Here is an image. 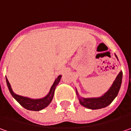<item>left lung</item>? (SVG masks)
Listing matches in <instances>:
<instances>
[{"instance_id":"left-lung-1","label":"left lung","mask_w":131,"mask_h":131,"mask_svg":"<svg viewBox=\"0 0 131 131\" xmlns=\"http://www.w3.org/2000/svg\"><path fill=\"white\" fill-rule=\"evenodd\" d=\"M116 56V55H115ZM117 59V56H116ZM122 78V72L121 71L116 78L115 81H114L111 87L107 92H105L102 97H94V98H82L79 97V101L81 105L89 108V109H100L102 108H105L106 106L111 104L112 101L117 97L119 89L121 86ZM77 94H78L76 92Z\"/></svg>"}]
</instances>
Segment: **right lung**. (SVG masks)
I'll return each mask as SVG.
<instances>
[{"mask_svg":"<svg viewBox=\"0 0 131 131\" xmlns=\"http://www.w3.org/2000/svg\"><path fill=\"white\" fill-rule=\"evenodd\" d=\"M61 75L58 76V78L56 79V81L53 83V86H51L50 90L49 92V93L45 97L41 98V99H37L34 100L28 98V97H23V96H20L18 94H15L13 92L11 85L9 83V81L7 79V78L6 77V83H7V86L9 88V92L12 95V97L14 99L16 100L20 105L23 107H24L25 108L30 110V111H40L43 108H45V107H47L48 105L51 103L53 97V94H54L55 89L56 87V86L59 84L60 80H61Z\"/></svg>","mask_w":131,"mask_h":131,"instance_id":"1","label":"right lung"}]
</instances>
